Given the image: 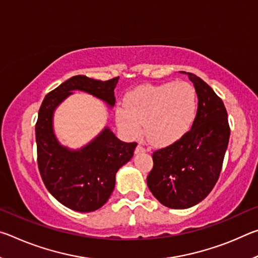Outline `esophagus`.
<instances>
[{
	"instance_id": "1",
	"label": "esophagus",
	"mask_w": 258,
	"mask_h": 258,
	"mask_svg": "<svg viewBox=\"0 0 258 258\" xmlns=\"http://www.w3.org/2000/svg\"><path fill=\"white\" fill-rule=\"evenodd\" d=\"M147 149L145 147H143L142 145H138V147H137V149H135V152H137V154H140V152H145Z\"/></svg>"
}]
</instances>
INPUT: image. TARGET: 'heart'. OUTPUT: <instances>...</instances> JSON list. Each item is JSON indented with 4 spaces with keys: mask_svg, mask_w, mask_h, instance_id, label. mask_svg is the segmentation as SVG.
I'll return each instance as SVG.
<instances>
[{
    "mask_svg": "<svg viewBox=\"0 0 258 258\" xmlns=\"http://www.w3.org/2000/svg\"><path fill=\"white\" fill-rule=\"evenodd\" d=\"M196 111L197 95L189 83L142 85L126 94L124 106L116 109V121L127 138H138L145 124L150 142L169 145L187 132Z\"/></svg>",
    "mask_w": 258,
    "mask_h": 258,
    "instance_id": "heart-1",
    "label": "heart"
}]
</instances>
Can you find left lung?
I'll use <instances>...</instances> for the list:
<instances>
[{"label": "left lung", "instance_id": "obj_1", "mask_svg": "<svg viewBox=\"0 0 258 258\" xmlns=\"http://www.w3.org/2000/svg\"><path fill=\"white\" fill-rule=\"evenodd\" d=\"M194 83L198 97L191 130L173 145L152 154L147 184L164 206L185 209L207 197L220 176L230 127L224 103L195 74L181 72Z\"/></svg>", "mask_w": 258, "mask_h": 258}]
</instances>
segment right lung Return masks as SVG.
Instances as JSON below:
<instances>
[{"label": "right lung", "instance_id": "1", "mask_svg": "<svg viewBox=\"0 0 258 258\" xmlns=\"http://www.w3.org/2000/svg\"><path fill=\"white\" fill-rule=\"evenodd\" d=\"M118 78L102 82L84 75L73 76L47 93L38 110L35 133L42 180L50 194L73 211L93 212L107 203L115 187L116 173L132 158L137 142L120 141L106 126L86 146L71 149L55 137L54 111L74 91L89 93L112 108Z\"/></svg>", "mask_w": 258, "mask_h": 258}]
</instances>
